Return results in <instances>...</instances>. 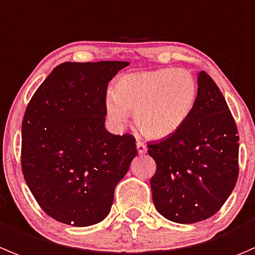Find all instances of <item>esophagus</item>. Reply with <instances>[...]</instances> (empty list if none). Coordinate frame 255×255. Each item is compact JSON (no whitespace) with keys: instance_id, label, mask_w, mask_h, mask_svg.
<instances>
[{"instance_id":"1","label":"esophagus","mask_w":255,"mask_h":255,"mask_svg":"<svg viewBox=\"0 0 255 255\" xmlns=\"http://www.w3.org/2000/svg\"><path fill=\"white\" fill-rule=\"evenodd\" d=\"M137 150H138V153H139V154H144V153L147 152V145H145L143 142H139V140H138V142H137Z\"/></svg>"}]
</instances>
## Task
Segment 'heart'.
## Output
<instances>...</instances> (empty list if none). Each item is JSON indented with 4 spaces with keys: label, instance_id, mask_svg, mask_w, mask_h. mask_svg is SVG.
Returning <instances> with one entry per match:
<instances>
[{
    "label": "heart",
    "instance_id": "b5f03b06",
    "mask_svg": "<svg viewBox=\"0 0 255 255\" xmlns=\"http://www.w3.org/2000/svg\"><path fill=\"white\" fill-rule=\"evenodd\" d=\"M198 83L184 68H158L128 73L106 97V113L122 128L133 112L135 127L145 138L163 139L180 129L196 107Z\"/></svg>",
    "mask_w": 255,
    "mask_h": 255
}]
</instances>
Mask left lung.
<instances>
[{
  "mask_svg": "<svg viewBox=\"0 0 255 255\" xmlns=\"http://www.w3.org/2000/svg\"><path fill=\"white\" fill-rule=\"evenodd\" d=\"M196 107L178 132L153 144L157 170L150 179L155 209L169 221L211 218L238 179L239 137L228 105L211 76L198 73Z\"/></svg>",
  "mask_w": 255,
  "mask_h": 255,
  "instance_id": "8db88e82",
  "label": "left lung"
}]
</instances>
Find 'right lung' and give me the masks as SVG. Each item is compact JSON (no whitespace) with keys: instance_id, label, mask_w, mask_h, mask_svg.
I'll list each match as a JSON object with an SVG mask.
<instances>
[{"instance_id":"right-lung-1","label":"right lung","mask_w":255,"mask_h":255,"mask_svg":"<svg viewBox=\"0 0 255 255\" xmlns=\"http://www.w3.org/2000/svg\"><path fill=\"white\" fill-rule=\"evenodd\" d=\"M129 62L57 66L27 106L22 172L43 212L61 223L88 227L108 216L115 188L137 155L130 134L108 132L110 81Z\"/></svg>"}]
</instances>
